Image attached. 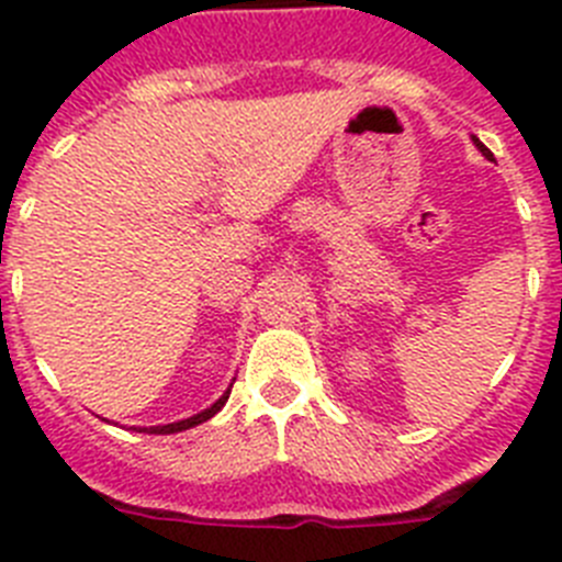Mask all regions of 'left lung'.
<instances>
[{"instance_id": "left-lung-1", "label": "left lung", "mask_w": 562, "mask_h": 562, "mask_svg": "<svg viewBox=\"0 0 562 562\" xmlns=\"http://www.w3.org/2000/svg\"><path fill=\"white\" fill-rule=\"evenodd\" d=\"M473 143H475V146H479V151H481V154H484L486 160H493V151H490V148H486V146H484V143H481V140H479V137H473Z\"/></svg>"}]
</instances>
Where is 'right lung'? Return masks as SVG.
Returning <instances> with one entry per match:
<instances>
[{"instance_id":"right-lung-1","label":"right lung","mask_w":562,"mask_h":562,"mask_svg":"<svg viewBox=\"0 0 562 562\" xmlns=\"http://www.w3.org/2000/svg\"><path fill=\"white\" fill-rule=\"evenodd\" d=\"M227 396H231V389H227L225 394L220 396V400L213 402L211 408H205V411H202V414L191 416V419L171 422V425H157V428H137V430H143V434H180V430H188V428H193V425H202V422H207V419H211V416H216V414H220V411H222V405H225V402H227Z\"/></svg>"}]
</instances>
